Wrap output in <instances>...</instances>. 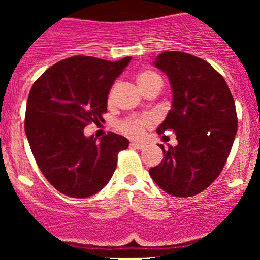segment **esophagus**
<instances>
[{
    "label": "esophagus",
    "instance_id": "obj_1",
    "mask_svg": "<svg viewBox=\"0 0 260 260\" xmlns=\"http://www.w3.org/2000/svg\"><path fill=\"white\" fill-rule=\"evenodd\" d=\"M132 147L137 148V149H144L147 147V144L145 143H142V142H132Z\"/></svg>",
    "mask_w": 260,
    "mask_h": 260
}]
</instances>
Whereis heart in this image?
Wrapping results in <instances>:
<instances>
[{"mask_svg":"<svg viewBox=\"0 0 260 260\" xmlns=\"http://www.w3.org/2000/svg\"><path fill=\"white\" fill-rule=\"evenodd\" d=\"M137 84H138L140 90L144 91L151 88V86H161L162 79L154 71L145 70L139 72L138 76H137ZM151 124H153V118L150 116H131V117H127L123 121H121L118 123V128H120L122 133L133 137V138H138Z\"/></svg>","mask_w":260,"mask_h":260,"instance_id":"heart-1","label":"heart"}]
</instances>
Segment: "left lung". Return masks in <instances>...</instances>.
Instances as JSON below:
<instances>
[{
    "label": "left lung",
    "instance_id": "left-lung-1",
    "mask_svg": "<svg viewBox=\"0 0 260 260\" xmlns=\"http://www.w3.org/2000/svg\"><path fill=\"white\" fill-rule=\"evenodd\" d=\"M169 77L172 106L157 133L172 129L177 145L149 170L161 189L175 197L203 192L222 171L237 132L235 100L225 79L204 59L165 51L154 62Z\"/></svg>",
    "mask_w": 260,
    "mask_h": 260
}]
</instances>
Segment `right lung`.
I'll list each match as a JSON object with an SVG mask.
<instances>
[{
  "instance_id": "right-lung-1",
  "label": "right lung",
  "mask_w": 260,
  "mask_h": 260,
  "mask_svg": "<svg viewBox=\"0 0 260 260\" xmlns=\"http://www.w3.org/2000/svg\"><path fill=\"white\" fill-rule=\"evenodd\" d=\"M132 57L111 62L73 56L47 68L31 86L25 134L39 169L58 192L86 198L111 180L127 138L109 132L85 137L89 123L104 121L107 95Z\"/></svg>"
}]
</instances>
